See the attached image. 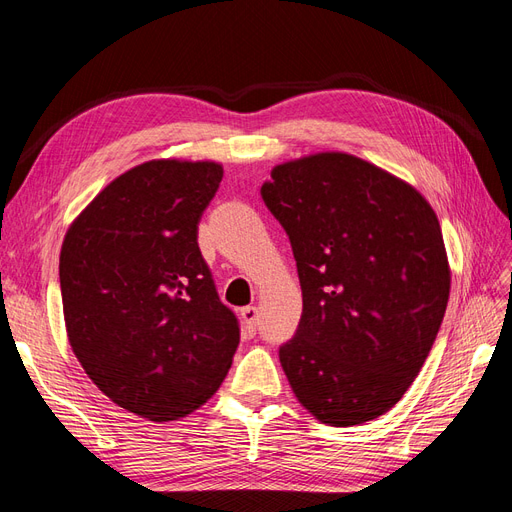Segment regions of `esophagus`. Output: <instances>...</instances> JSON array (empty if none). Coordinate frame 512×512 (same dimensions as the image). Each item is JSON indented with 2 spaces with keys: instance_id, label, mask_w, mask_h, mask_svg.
<instances>
[{
  "instance_id": "1",
  "label": "esophagus",
  "mask_w": 512,
  "mask_h": 512,
  "mask_svg": "<svg viewBox=\"0 0 512 512\" xmlns=\"http://www.w3.org/2000/svg\"><path fill=\"white\" fill-rule=\"evenodd\" d=\"M241 320H243V327L245 331L254 335L256 333V324H258V307L254 305H247L241 309Z\"/></svg>"
}]
</instances>
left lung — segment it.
Listing matches in <instances>:
<instances>
[{"mask_svg": "<svg viewBox=\"0 0 512 512\" xmlns=\"http://www.w3.org/2000/svg\"><path fill=\"white\" fill-rule=\"evenodd\" d=\"M262 200L290 239L303 292L280 361L322 423L378 418L404 397L446 312L442 230L408 183L348 153L273 168Z\"/></svg>", "mask_w": 512, "mask_h": 512, "instance_id": "obj_1", "label": "left lung"}]
</instances>
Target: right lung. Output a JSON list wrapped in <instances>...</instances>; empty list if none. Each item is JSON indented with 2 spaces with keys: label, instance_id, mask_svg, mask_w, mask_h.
Segmentation results:
<instances>
[{
  "label": "right lung",
  "instance_id": "1",
  "mask_svg": "<svg viewBox=\"0 0 512 512\" xmlns=\"http://www.w3.org/2000/svg\"><path fill=\"white\" fill-rule=\"evenodd\" d=\"M222 177L215 162L134 166L91 200L61 245L76 359L104 395L149 421L203 406L239 346V320L198 247Z\"/></svg>",
  "mask_w": 512,
  "mask_h": 512
}]
</instances>
